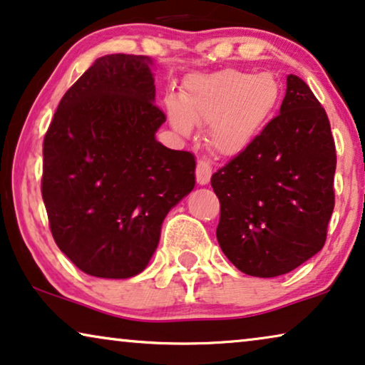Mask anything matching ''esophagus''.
<instances>
[{
	"instance_id": "34e87169",
	"label": "esophagus",
	"mask_w": 365,
	"mask_h": 365,
	"mask_svg": "<svg viewBox=\"0 0 365 365\" xmlns=\"http://www.w3.org/2000/svg\"><path fill=\"white\" fill-rule=\"evenodd\" d=\"M212 176V166L211 163L207 161V159H199L197 164H196V181L197 184H204L209 182V179Z\"/></svg>"
}]
</instances>
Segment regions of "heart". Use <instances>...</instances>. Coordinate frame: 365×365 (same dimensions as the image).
<instances>
[{"instance_id": "b5f03b06", "label": "heart", "mask_w": 365, "mask_h": 365, "mask_svg": "<svg viewBox=\"0 0 365 365\" xmlns=\"http://www.w3.org/2000/svg\"><path fill=\"white\" fill-rule=\"evenodd\" d=\"M279 99L281 86L272 74L226 68L189 76L181 101L168 98L166 108L179 133L189 134L192 124H209V144L222 156H237L267 126Z\"/></svg>"}]
</instances>
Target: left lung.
Wrapping results in <instances>:
<instances>
[{"instance_id":"left-lung-1","label":"left lung","mask_w":365,"mask_h":365,"mask_svg":"<svg viewBox=\"0 0 365 365\" xmlns=\"http://www.w3.org/2000/svg\"><path fill=\"white\" fill-rule=\"evenodd\" d=\"M336 163L326 109L289 74L279 116L211 178L221 204L217 242L239 271L282 276L321 251L336 202Z\"/></svg>"}]
</instances>
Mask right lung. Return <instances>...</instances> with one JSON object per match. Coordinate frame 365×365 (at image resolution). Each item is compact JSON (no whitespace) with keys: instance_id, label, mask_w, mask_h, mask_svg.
<instances>
[{"instance_id":"1","label":"right lung","mask_w":365,"mask_h":365,"mask_svg":"<svg viewBox=\"0 0 365 365\" xmlns=\"http://www.w3.org/2000/svg\"><path fill=\"white\" fill-rule=\"evenodd\" d=\"M153 61L108 54L68 89L43 141L41 194L58 247L94 277L148 266L169 209L194 187L196 159L154 134Z\"/></svg>"}]
</instances>
